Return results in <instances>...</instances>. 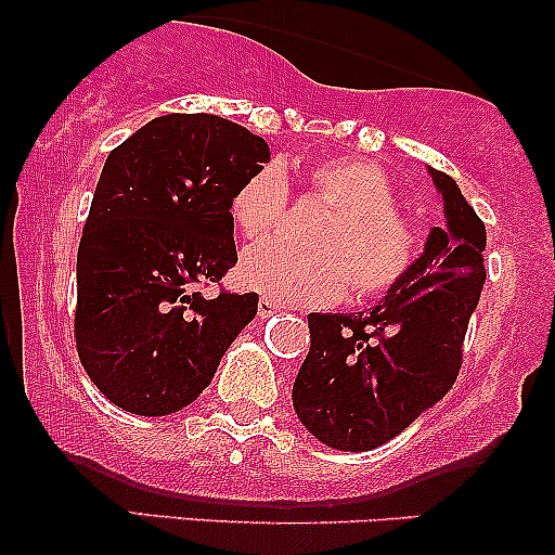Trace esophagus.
Here are the masks:
<instances>
[{"mask_svg":"<svg viewBox=\"0 0 555 555\" xmlns=\"http://www.w3.org/2000/svg\"><path fill=\"white\" fill-rule=\"evenodd\" d=\"M279 310H282V305L273 302L271 297H260L258 299V315L260 318H271L273 313H279Z\"/></svg>","mask_w":555,"mask_h":555,"instance_id":"34e87169","label":"esophagus"}]
</instances>
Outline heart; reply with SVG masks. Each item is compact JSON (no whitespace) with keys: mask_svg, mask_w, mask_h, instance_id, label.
Listing matches in <instances>:
<instances>
[{"mask_svg":"<svg viewBox=\"0 0 555 555\" xmlns=\"http://www.w3.org/2000/svg\"><path fill=\"white\" fill-rule=\"evenodd\" d=\"M310 193L334 216L318 229V253H297L282 242H263L245 253L240 279L279 305L323 308L352 284L362 299L384 297L410 276L420 256L415 229L397 214L391 182L365 158H326L308 169ZM289 201L284 169L266 164L232 197V221L245 240H263L282 224Z\"/></svg>","mask_w":555,"mask_h":555,"instance_id":"heart-1","label":"heart"}]
</instances>
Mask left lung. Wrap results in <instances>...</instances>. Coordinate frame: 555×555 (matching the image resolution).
Here are the masks:
<instances>
[{"instance_id": "1", "label": "left lung", "mask_w": 555, "mask_h": 555, "mask_svg": "<svg viewBox=\"0 0 555 555\" xmlns=\"http://www.w3.org/2000/svg\"><path fill=\"white\" fill-rule=\"evenodd\" d=\"M443 203L423 256L362 313H310V352L292 401L299 423L339 451H371L454 386L469 315L486 284V224L460 184L428 167Z\"/></svg>"}]
</instances>
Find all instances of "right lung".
<instances>
[{
  "label": "right lung",
  "instance_id": "1",
  "mask_svg": "<svg viewBox=\"0 0 555 555\" xmlns=\"http://www.w3.org/2000/svg\"><path fill=\"white\" fill-rule=\"evenodd\" d=\"M269 143L216 114H164L106 156L78 250L75 339L112 404L164 417L193 404L258 313V295L208 299L237 263L232 197Z\"/></svg>",
  "mask_w": 555,
  "mask_h": 555
}]
</instances>
